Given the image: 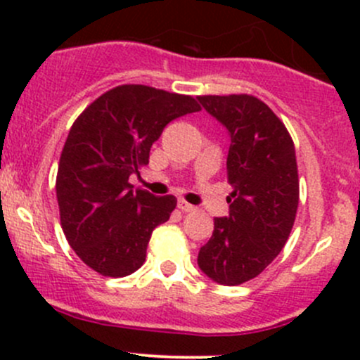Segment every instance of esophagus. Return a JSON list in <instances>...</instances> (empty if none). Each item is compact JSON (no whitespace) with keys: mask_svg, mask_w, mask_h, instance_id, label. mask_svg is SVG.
I'll list each match as a JSON object with an SVG mask.
<instances>
[{"mask_svg":"<svg viewBox=\"0 0 360 360\" xmlns=\"http://www.w3.org/2000/svg\"><path fill=\"white\" fill-rule=\"evenodd\" d=\"M177 207H179L183 212H193V210H197V207L191 205V203H188L186 200H183V198H181V200H177Z\"/></svg>","mask_w":360,"mask_h":360,"instance_id":"obj_1","label":"esophagus"}]
</instances>
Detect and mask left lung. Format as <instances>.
<instances>
[{"label":"left lung","instance_id":"obj_1","mask_svg":"<svg viewBox=\"0 0 360 360\" xmlns=\"http://www.w3.org/2000/svg\"><path fill=\"white\" fill-rule=\"evenodd\" d=\"M202 108L230 136V212L214 219L198 252L210 281L238 285L257 277L288 242L300 198L296 153L284 123L252 96H202Z\"/></svg>","mask_w":360,"mask_h":360}]
</instances>
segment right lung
Returning a JSON list of instances; mask_svg holds the SVG:
<instances>
[{
  "instance_id": "right-lung-1",
  "label": "right lung",
  "mask_w": 360,
  "mask_h": 360,
  "mask_svg": "<svg viewBox=\"0 0 360 360\" xmlns=\"http://www.w3.org/2000/svg\"><path fill=\"white\" fill-rule=\"evenodd\" d=\"M200 111L197 101L146 85H122L94 101L72 123L57 170L60 224L79 259L104 277L143 266L151 233L176 197L132 190L129 177L172 120Z\"/></svg>"
}]
</instances>
